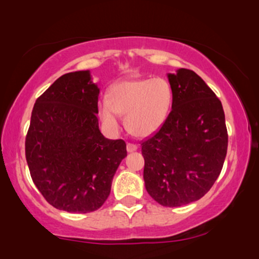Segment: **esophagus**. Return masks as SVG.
Segmentation results:
<instances>
[{"mask_svg": "<svg viewBox=\"0 0 259 259\" xmlns=\"http://www.w3.org/2000/svg\"><path fill=\"white\" fill-rule=\"evenodd\" d=\"M138 150V146L135 144H132V142H127L126 144V151L127 152H134V151Z\"/></svg>", "mask_w": 259, "mask_h": 259, "instance_id": "obj_1", "label": "esophagus"}]
</instances>
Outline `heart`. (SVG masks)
<instances>
[{
  "mask_svg": "<svg viewBox=\"0 0 259 259\" xmlns=\"http://www.w3.org/2000/svg\"><path fill=\"white\" fill-rule=\"evenodd\" d=\"M173 103V90L165 79L129 80L114 85L107 101L99 105V117L107 129L119 127L118 114L125 115V125L135 136H147L167 119Z\"/></svg>",
  "mask_w": 259,
  "mask_h": 259,
  "instance_id": "heart-1",
  "label": "heart"
}]
</instances>
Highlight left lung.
I'll return each mask as SVG.
<instances>
[{
    "instance_id": "8db88e82",
    "label": "left lung",
    "mask_w": 259,
    "mask_h": 259,
    "mask_svg": "<svg viewBox=\"0 0 259 259\" xmlns=\"http://www.w3.org/2000/svg\"><path fill=\"white\" fill-rule=\"evenodd\" d=\"M171 111L141 142L147 192L164 207L200 200L218 179L228 150L222 102L195 72L168 74Z\"/></svg>"
}]
</instances>
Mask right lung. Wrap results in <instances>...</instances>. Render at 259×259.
I'll use <instances>...</instances> for the list:
<instances>
[{
	"label": "right lung",
	"instance_id": "1",
	"mask_svg": "<svg viewBox=\"0 0 259 259\" xmlns=\"http://www.w3.org/2000/svg\"><path fill=\"white\" fill-rule=\"evenodd\" d=\"M99 94L89 70L68 73L32 108L25 138L26 163L35 186L57 209H99L126 157L124 140L106 139L100 132Z\"/></svg>",
	"mask_w": 259,
	"mask_h": 259
}]
</instances>
